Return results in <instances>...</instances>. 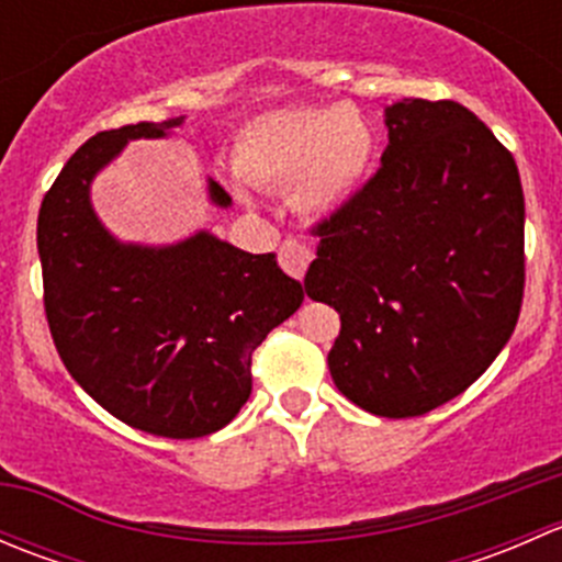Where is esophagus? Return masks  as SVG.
<instances>
[{
  "mask_svg": "<svg viewBox=\"0 0 562 562\" xmlns=\"http://www.w3.org/2000/svg\"><path fill=\"white\" fill-rule=\"evenodd\" d=\"M277 255H280V266L288 274L296 277V280H304L310 260H313V252H310L307 245H302L299 239H285Z\"/></svg>",
  "mask_w": 562,
  "mask_h": 562,
  "instance_id": "1",
  "label": "esophagus"
}]
</instances>
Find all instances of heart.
<instances>
[{
  "instance_id": "heart-1",
  "label": "heart",
  "mask_w": 562,
  "mask_h": 562,
  "mask_svg": "<svg viewBox=\"0 0 562 562\" xmlns=\"http://www.w3.org/2000/svg\"><path fill=\"white\" fill-rule=\"evenodd\" d=\"M378 135L350 105H293L260 113L241 127L234 168L255 187L291 184V201L307 217L348 206L372 171Z\"/></svg>"
}]
</instances>
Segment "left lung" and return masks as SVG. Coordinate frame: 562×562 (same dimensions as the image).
I'll return each mask as SVG.
<instances>
[{
	"label": "left lung",
	"instance_id": "left-lung-1",
	"mask_svg": "<svg viewBox=\"0 0 562 562\" xmlns=\"http://www.w3.org/2000/svg\"><path fill=\"white\" fill-rule=\"evenodd\" d=\"M383 122L381 168L315 228L304 291L342 321L334 386L411 418L479 381L514 334L525 195L512 151L454 100H400Z\"/></svg>",
	"mask_w": 562,
	"mask_h": 562
}]
</instances>
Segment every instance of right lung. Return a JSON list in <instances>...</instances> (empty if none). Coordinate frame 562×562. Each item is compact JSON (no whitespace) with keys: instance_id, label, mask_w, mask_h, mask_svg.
I'll list each match as a JSON object with an SVG mask.
<instances>
[{"instance_id":"1","label":"right lung","mask_w":562,"mask_h":562,"mask_svg":"<svg viewBox=\"0 0 562 562\" xmlns=\"http://www.w3.org/2000/svg\"><path fill=\"white\" fill-rule=\"evenodd\" d=\"M184 116L89 138L45 192L37 217L45 317L76 383L140 432L190 440L234 422L252 391V350L304 302L302 282L209 231L176 245L119 241L92 181L130 140L166 138ZM209 201L231 195L209 179Z\"/></svg>"}]
</instances>
